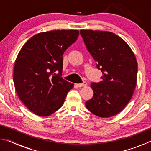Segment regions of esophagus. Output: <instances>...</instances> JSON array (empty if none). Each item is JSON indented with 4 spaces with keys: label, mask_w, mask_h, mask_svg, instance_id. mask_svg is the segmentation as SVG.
I'll list each match as a JSON object with an SVG mask.
<instances>
[{
    "label": "esophagus",
    "mask_w": 151,
    "mask_h": 151,
    "mask_svg": "<svg viewBox=\"0 0 151 151\" xmlns=\"http://www.w3.org/2000/svg\"><path fill=\"white\" fill-rule=\"evenodd\" d=\"M76 85L78 86V87H82V86H85L87 85V83L86 82H83V83H79V84H76Z\"/></svg>",
    "instance_id": "obj_1"
}]
</instances>
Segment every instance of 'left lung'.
Masks as SVG:
<instances>
[{
    "label": "left lung",
    "instance_id": "8db88e82",
    "mask_svg": "<svg viewBox=\"0 0 151 151\" xmlns=\"http://www.w3.org/2000/svg\"><path fill=\"white\" fill-rule=\"evenodd\" d=\"M81 35L103 73L92 83L93 98L85 103L89 111L102 118L119 113L131 100L137 84L136 57L127 43L111 32L81 30Z\"/></svg>",
    "mask_w": 151,
    "mask_h": 151
}]
</instances>
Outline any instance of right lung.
Returning <instances> with one entry per match:
<instances>
[{
    "label": "right lung",
    "mask_w": 151,
    "mask_h": 151,
    "mask_svg": "<svg viewBox=\"0 0 151 151\" xmlns=\"http://www.w3.org/2000/svg\"><path fill=\"white\" fill-rule=\"evenodd\" d=\"M78 35V30L40 32L20 49L14 63V87L20 100L37 115L54 113L73 88V84L61 76L63 55Z\"/></svg>",
    "instance_id": "1"
}]
</instances>
